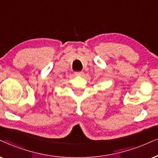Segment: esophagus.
I'll use <instances>...</instances> for the list:
<instances>
[{
    "mask_svg": "<svg viewBox=\"0 0 158 158\" xmlns=\"http://www.w3.org/2000/svg\"><path fill=\"white\" fill-rule=\"evenodd\" d=\"M75 75L77 76H82L83 75V71H80V72H75Z\"/></svg>",
    "mask_w": 158,
    "mask_h": 158,
    "instance_id": "esophagus-1",
    "label": "esophagus"
}]
</instances>
